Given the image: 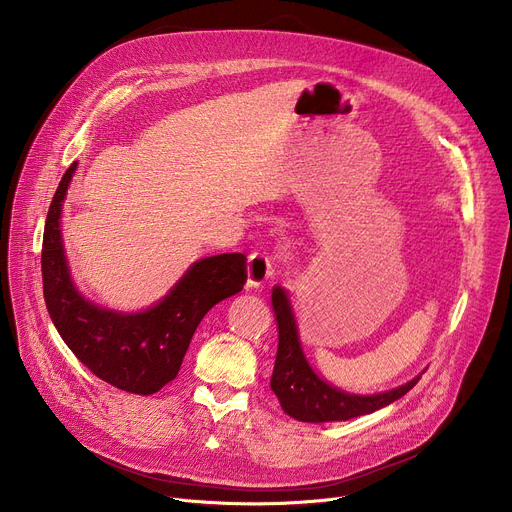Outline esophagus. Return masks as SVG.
I'll return each mask as SVG.
<instances>
[{"mask_svg": "<svg viewBox=\"0 0 512 512\" xmlns=\"http://www.w3.org/2000/svg\"><path fill=\"white\" fill-rule=\"evenodd\" d=\"M274 257L267 255V253H261V251H255L249 255V263H247V274H249V286L257 288L261 286L267 278L274 276Z\"/></svg>", "mask_w": 512, "mask_h": 512, "instance_id": "34e87169", "label": "esophagus"}]
</instances>
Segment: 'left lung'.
<instances>
[{"label":"left lung","instance_id":"8db88e82","mask_svg":"<svg viewBox=\"0 0 512 512\" xmlns=\"http://www.w3.org/2000/svg\"><path fill=\"white\" fill-rule=\"evenodd\" d=\"M272 305L280 332L278 355L270 386L278 396L284 413H288L290 417L307 423L348 421L390 405V402L405 396L419 382L421 375L394 390L371 396L348 394L330 386L328 382L317 378V373L311 369L303 355L297 321H294L284 288L276 286L272 290Z\"/></svg>","mask_w":512,"mask_h":512}]
</instances>
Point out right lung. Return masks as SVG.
I'll return each instance as SVG.
<instances>
[{"mask_svg":"<svg viewBox=\"0 0 512 512\" xmlns=\"http://www.w3.org/2000/svg\"><path fill=\"white\" fill-rule=\"evenodd\" d=\"M76 161L66 170L47 211L41 272L53 326L76 359L99 380L132 394H153L172 382L205 313L240 292L247 257L224 253L188 267L164 301L141 313H118L83 299L70 278L60 215Z\"/></svg>","mask_w":512,"mask_h":512,"instance_id":"add662e5","label":"right lung"}]
</instances>
